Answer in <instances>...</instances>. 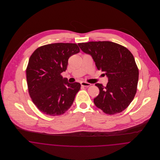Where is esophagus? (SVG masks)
I'll use <instances>...</instances> for the list:
<instances>
[{
  "label": "esophagus",
  "mask_w": 160,
  "mask_h": 160,
  "mask_svg": "<svg viewBox=\"0 0 160 160\" xmlns=\"http://www.w3.org/2000/svg\"><path fill=\"white\" fill-rule=\"evenodd\" d=\"M81 84L83 87H89V86H91V84L88 83V82H81Z\"/></svg>",
  "instance_id": "esophagus-1"
}]
</instances>
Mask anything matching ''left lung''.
<instances>
[{
    "label": "left lung",
    "instance_id": "1",
    "mask_svg": "<svg viewBox=\"0 0 160 160\" xmlns=\"http://www.w3.org/2000/svg\"><path fill=\"white\" fill-rule=\"evenodd\" d=\"M78 46L91 55L97 69L108 78L106 86L95 84L100 91L93 99L95 106L106 114L124 111L137 92L138 69L132 53L126 47L110 41H92Z\"/></svg>",
    "mask_w": 160,
    "mask_h": 160
}]
</instances>
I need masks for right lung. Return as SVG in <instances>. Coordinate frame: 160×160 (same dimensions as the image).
Masks as SVG:
<instances>
[{
	"mask_svg": "<svg viewBox=\"0 0 160 160\" xmlns=\"http://www.w3.org/2000/svg\"><path fill=\"white\" fill-rule=\"evenodd\" d=\"M79 51L76 44L54 43L38 47L31 55L26 69L28 92L43 113L61 115L71 107L81 84L68 83L61 74L69 58Z\"/></svg>",
	"mask_w": 160,
	"mask_h": 160,
	"instance_id": "add662e5",
	"label": "right lung"
}]
</instances>
